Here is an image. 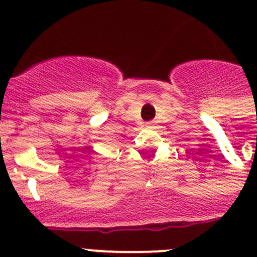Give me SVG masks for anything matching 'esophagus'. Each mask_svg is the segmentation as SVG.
Returning a JSON list of instances; mask_svg holds the SVG:
<instances>
[{"label":"esophagus","mask_w":257,"mask_h":257,"mask_svg":"<svg viewBox=\"0 0 257 257\" xmlns=\"http://www.w3.org/2000/svg\"><path fill=\"white\" fill-rule=\"evenodd\" d=\"M154 124V121H148V123H147V125L148 126H152Z\"/></svg>","instance_id":"obj_1"}]
</instances>
